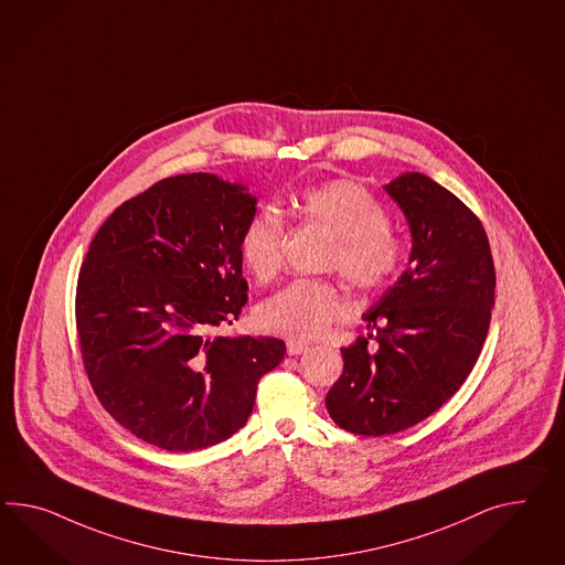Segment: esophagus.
Masks as SVG:
<instances>
[{
	"mask_svg": "<svg viewBox=\"0 0 565 565\" xmlns=\"http://www.w3.org/2000/svg\"><path fill=\"white\" fill-rule=\"evenodd\" d=\"M307 344H303V342H295V340H289L287 342V352H289L290 356H297V354H301V352H305L307 350Z\"/></svg>",
	"mask_w": 565,
	"mask_h": 565,
	"instance_id": "esophagus-1",
	"label": "esophagus"
}]
</instances>
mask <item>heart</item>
Returning a JSON list of instances; mask_svg holds the SVG:
<instances>
[{
	"instance_id": "heart-1",
	"label": "heart",
	"mask_w": 565,
	"mask_h": 565,
	"mask_svg": "<svg viewBox=\"0 0 565 565\" xmlns=\"http://www.w3.org/2000/svg\"><path fill=\"white\" fill-rule=\"evenodd\" d=\"M295 213L332 233L333 247L328 266L335 268L354 289H383L402 270L404 246L390 232V217L366 190L332 180L299 190L290 196ZM285 221L275 206L252 215L239 237V256L256 280H273L282 266ZM350 303L332 282L299 278L287 289L266 299L256 311L264 332L295 342L313 340L348 318Z\"/></svg>"
}]
</instances>
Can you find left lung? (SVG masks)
I'll return each mask as SVG.
<instances>
[{
  "label": "left lung",
  "mask_w": 565,
  "mask_h": 565,
  "mask_svg": "<svg viewBox=\"0 0 565 565\" xmlns=\"http://www.w3.org/2000/svg\"><path fill=\"white\" fill-rule=\"evenodd\" d=\"M383 190L404 213L407 266L362 319L366 335L342 348L344 373L328 391L348 433L395 435L455 395L478 361L492 319V252L479 218L418 172Z\"/></svg>",
  "instance_id": "8db88e82"
}]
</instances>
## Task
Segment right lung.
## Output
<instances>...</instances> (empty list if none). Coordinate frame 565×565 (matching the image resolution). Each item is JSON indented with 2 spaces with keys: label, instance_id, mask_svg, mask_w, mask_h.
Segmentation results:
<instances>
[{
  "label": "right lung",
  "instance_id": "1",
  "mask_svg": "<svg viewBox=\"0 0 565 565\" xmlns=\"http://www.w3.org/2000/svg\"><path fill=\"white\" fill-rule=\"evenodd\" d=\"M258 199L215 174L166 178L120 204L89 244L75 321L89 383L129 433L172 452L246 424L285 342L221 335L247 303L239 237Z\"/></svg>",
  "mask_w": 565,
  "mask_h": 565
}]
</instances>
